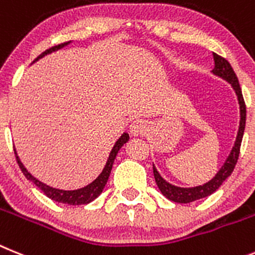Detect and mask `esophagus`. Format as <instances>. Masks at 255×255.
<instances>
[{"instance_id": "34e87169", "label": "esophagus", "mask_w": 255, "mask_h": 255, "mask_svg": "<svg viewBox=\"0 0 255 255\" xmlns=\"http://www.w3.org/2000/svg\"><path fill=\"white\" fill-rule=\"evenodd\" d=\"M145 123L141 119H136L130 123L129 126V132L132 136H141L145 132Z\"/></svg>"}]
</instances>
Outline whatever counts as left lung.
Instances as JSON below:
<instances>
[{
  "instance_id": "8db88e82",
  "label": "left lung",
  "mask_w": 255,
  "mask_h": 255,
  "mask_svg": "<svg viewBox=\"0 0 255 255\" xmlns=\"http://www.w3.org/2000/svg\"><path fill=\"white\" fill-rule=\"evenodd\" d=\"M213 59L214 69L212 72L216 75H218V77H221V78L230 82L232 87H234L236 95H238V100L239 104H240V127H239L238 137H236V141H235V146L232 147L231 154L227 158L223 167L220 169V172L216 174L213 180H210L209 182L203 186H196V187H191V189L177 187V186L170 185L169 182H167L158 173L156 168L152 167L155 181H156V185H158L159 190H160L161 194L164 195L165 198L174 201V203H191V201L199 200V199L205 198V196H209L214 191H217V190L220 189V186L223 183V181L229 176H231V173L235 169V165L238 163L239 154H240V146L241 141H243V136H244L245 121H247V106H245L244 97H243L241 87L239 85L238 77L235 74L234 69H232V66L230 65L229 61L226 60L225 57L220 56V55L217 54H213Z\"/></svg>"
}]
</instances>
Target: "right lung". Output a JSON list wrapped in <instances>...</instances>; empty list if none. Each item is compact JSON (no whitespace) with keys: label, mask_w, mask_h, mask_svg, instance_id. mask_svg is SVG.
Here are the masks:
<instances>
[{"label":"right lung","mask_w":255,"mask_h":255,"mask_svg":"<svg viewBox=\"0 0 255 255\" xmlns=\"http://www.w3.org/2000/svg\"><path fill=\"white\" fill-rule=\"evenodd\" d=\"M68 43H69V42H64V43H60V45H56V46H54V47L48 48V50H46L45 52H42V54L39 55V56L37 57L34 61H37L38 59L43 57L45 55L54 52V51L60 50V48H63L64 46H66ZM34 61H33V63H34ZM128 140H129V136H128V133L122 134L121 138H119V140L115 142L114 147H113L112 152H110V155H109V159H108V161H106L105 168H104V170L101 172L100 176L97 177L94 182L86 186V187H82V189H78V190H73V191L54 189V187H50V186L45 185L43 182H41V181L37 180L35 177H33L32 174H30L29 172L25 169V167H24L23 163H21L20 159H19V156H17L16 150H14V151H15V156H16L17 164H19V167H20V169H21V172H23L24 176H25L29 181H32V182L34 183V185L37 186L39 190H42V191L45 192L46 196H48V198L52 199V200L57 201V203H63V204L83 205V204H88V203H91L92 200H95V199H96L97 196L101 194V192H103L104 187H105L106 182H108V178H109V176H110V172H112L113 163H114L115 156H117V154H118L119 149H121L122 146L125 145Z\"/></svg>","instance_id":"right-lung-1"}]
</instances>
